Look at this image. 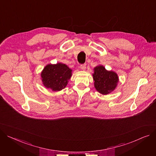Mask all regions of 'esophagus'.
I'll use <instances>...</instances> for the list:
<instances>
[{"label": "esophagus", "instance_id": "esophagus-1", "mask_svg": "<svg viewBox=\"0 0 156 156\" xmlns=\"http://www.w3.org/2000/svg\"><path fill=\"white\" fill-rule=\"evenodd\" d=\"M86 66H87V65L85 63V64H82V65H80V68L83 70H85L86 69Z\"/></svg>", "mask_w": 156, "mask_h": 156}]
</instances>
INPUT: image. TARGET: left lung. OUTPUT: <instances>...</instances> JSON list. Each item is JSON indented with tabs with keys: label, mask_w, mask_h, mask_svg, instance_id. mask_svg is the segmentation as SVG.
Wrapping results in <instances>:
<instances>
[{
	"label": "left lung",
	"mask_w": 156,
	"mask_h": 156,
	"mask_svg": "<svg viewBox=\"0 0 156 156\" xmlns=\"http://www.w3.org/2000/svg\"><path fill=\"white\" fill-rule=\"evenodd\" d=\"M94 85L97 90L103 95L108 94L117 87L119 78L115 72L107 71L103 66L94 68L93 74Z\"/></svg>",
	"instance_id": "1"
}]
</instances>
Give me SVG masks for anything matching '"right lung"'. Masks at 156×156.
<instances>
[{
    "instance_id": "obj_1",
    "label": "right lung",
    "mask_w": 156,
    "mask_h": 156,
    "mask_svg": "<svg viewBox=\"0 0 156 156\" xmlns=\"http://www.w3.org/2000/svg\"><path fill=\"white\" fill-rule=\"evenodd\" d=\"M71 71L72 70L65 64L48 65L41 73L43 85L53 91L63 90L71 76Z\"/></svg>"
}]
</instances>
